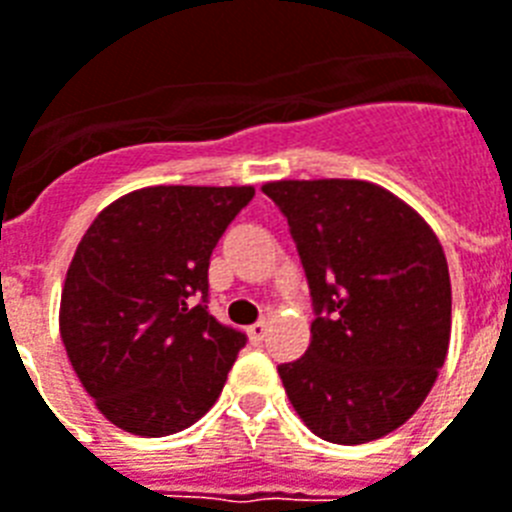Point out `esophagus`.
<instances>
[{"instance_id": "esophagus-1", "label": "esophagus", "mask_w": 512, "mask_h": 512, "mask_svg": "<svg viewBox=\"0 0 512 512\" xmlns=\"http://www.w3.org/2000/svg\"><path fill=\"white\" fill-rule=\"evenodd\" d=\"M265 333H268V322H255V325L247 327V335L252 343H263Z\"/></svg>"}]
</instances>
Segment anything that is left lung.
I'll return each instance as SVG.
<instances>
[{
    "mask_svg": "<svg viewBox=\"0 0 512 512\" xmlns=\"http://www.w3.org/2000/svg\"><path fill=\"white\" fill-rule=\"evenodd\" d=\"M263 193L290 222L317 319L279 365L314 435L360 446L395 432L438 381L451 338V279L435 230L365 179H279Z\"/></svg>",
    "mask_w": 512,
    "mask_h": 512,
    "instance_id": "8db88e82",
    "label": "left lung"
}]
</instances>
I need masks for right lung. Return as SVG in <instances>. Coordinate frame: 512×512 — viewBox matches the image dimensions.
Segmentation results:
<instances>
[{"mask_svg":"<svg viewBox=\"0 0 512 512\" xmlns=\"http://www.w3.org/2000/svg\"><path fill=\"white\" fill-rule=\"evenodd\" d=\"M252 195V185L142 187L85 230L58 330L80 384L115 427L163 438L217 403L247 335L206 311L209 257Z\"/></svg>","mask_w":512,"mask_h":512,"instance_id":"right-lung-1","label":"right lung"}]
</instances>
